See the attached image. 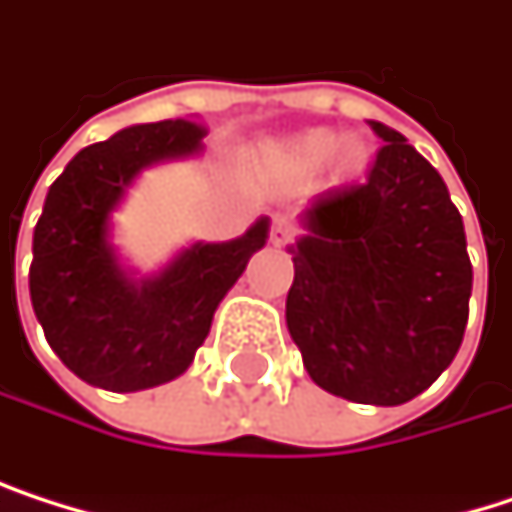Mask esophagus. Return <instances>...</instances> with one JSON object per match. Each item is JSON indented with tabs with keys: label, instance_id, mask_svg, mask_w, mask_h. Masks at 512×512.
I'll use <instances>...</instances> for the list:
<instances>
[{
	"label": "esophagus",
	"instance_id": "34e87169",
	"mask_svg": "<svg viewBox=\"0 0 512 512\" xmlns=\"http://www.w3.org/2000/svg\"><path fill=\"white\" fill-rule=\"evenodd\" d=\"M268 241H271L274 247H286V244L292 241V223L283 220V217H274V223H271V229H268Z\"/></svg>",
	"mask_w": 512,
	"mask_h": 512
}]
</instances>
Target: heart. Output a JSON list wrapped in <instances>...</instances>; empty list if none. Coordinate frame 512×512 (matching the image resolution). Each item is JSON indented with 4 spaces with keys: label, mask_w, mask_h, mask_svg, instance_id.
Returning a JSON list of instances; mask_svg holds the SVG:
<instances>
[{
    "label": "heart",
    "mask_w": 512,
    "mask_h": 512,
    "mask_svg": "<svg viewBox=\"0 0 512 512\" xmlns=\"http://www.w3.org/2000/svg\"><path fill=\"white\" fill-rule=\"evenodd\" d=\"M338 174H356L365 165V147L359 141H344L329 129H307L271 147V165L289 177H313L326 165Z\"/></svg>",
    "instance_id": "obj_1"
}]
</instances>
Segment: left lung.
Returning a JSON list of instances; mask_svg holds the SVG:
<instances>
[{"label":"left lung","mask_w":512,"mask_h":512,"mask_svg":"<svg viewBox=\"0 0 512 512\" xmlns=\"http://www.w3.org/2000/svg\"><path fill=\"white\" fill-rule=\"evenodd\" d=\"M371 129L383 147L368 177L304 211L286 326L316 386L395 407L456 359L474 271L443 177L401 132Z\"/></svg>","instance_id":"left-lung-1"}]
</instances>
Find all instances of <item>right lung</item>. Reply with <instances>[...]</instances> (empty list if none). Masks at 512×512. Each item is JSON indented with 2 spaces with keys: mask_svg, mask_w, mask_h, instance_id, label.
<instances>
[{
  "mask_svg": "<svg viewBox=\"0 0 512 512\" xmlns=\"http://www.w3.org/2000/svg\"><path fill=\"white\" fill-rule=\"evenodd\" d=\"M205 135V123L183 117L129 126L84 147L47 189L32 235V310L62 365L93 386L138 392L183 374L217 304L265 247L259 220L238 241L180 253L144 286L117 268L105 229L123 189L144 165L199 150Z\"/></svg>",
  "mask_w": 512,
  "mask_h": 512,
  "instance_id": "1",
  "label": "right lung"
}]
</instances>
